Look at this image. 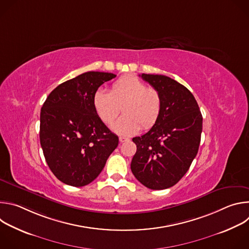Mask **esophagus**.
<instances>
[{
    "label": "esophagus",
    "instance_id": "esophagus-1",
    "mask_svg": "<svg viewBox=\"0 0 249 249\" xmlns=\"http://www.w3.org/2000/svg\"><path fill=\"white\" fill-rule=\"evenodd\" d=\"M130 139L129 138H126V137H120L119 138V142L120 143H123V142H127V141H129Z\"/></svg>",
    "mask_w": 249,
    "mask_h": 249
}]
</instances>
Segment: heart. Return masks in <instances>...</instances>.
Listing matches in <instances>:
<instances>
[{
	"instance_id": "b5f03b06",
	"label": "heart",
	"mask_w": 249,
	"mask_h": 249,
	"mask_svg": "<svg viewBox=\"0 0 249 249\" xmlns=\"http://www.w3.org/2000/svg\"><path fill=\"white\" fill-rule=\"evenodd\" d=\"M92 105L99 119L106 125L113 122L122 105L124 114L113 123L112 129L120 135H133L142 127L147 130L157 123L162 101L157 89L128 75L116 81L110 91L98 89L93 93Z\"/></svg>"
}]
</instances>
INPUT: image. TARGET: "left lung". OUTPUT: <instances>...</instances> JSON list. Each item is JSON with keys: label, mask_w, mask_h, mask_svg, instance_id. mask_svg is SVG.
<instances>
[{"label": "left lung", "mask_w": 249, "mask_h": 249, "mask_svg": "<svg viewBox=\"0 0 249 249\" xmlns=\"http://www.w3.org/2000/svg\"><path fill=\"white\" fill-rule=\"evenodd\" d=\"M140 77L160 92L162 105L151 130L133 138L137 152L131 170L146 187L166 189L182 178L195 159L203 118L195 97L178 82L162 75Z\"/></svg>", "instance_id": "1"}]
</instances>
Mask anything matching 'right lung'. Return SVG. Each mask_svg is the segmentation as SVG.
<instances>
[{
    "label": "right lung",
    "instance_id": "add662e5",
    "mask_svg": "<svg viewBox=\"0 0 249 249\" xmlns=\"http://www.w3.org/2000/svg\"><path fill=\"white\" fill-rule=\"evenodd\" d=\"M116 75L87 72L54 89L40 112V144L46 162L65 184L82 187L99 175L118 137L99 119L93 93Z\"/></svg>",
    "mask_w": 249,
    "mask_h": 249
}]
</instances>
